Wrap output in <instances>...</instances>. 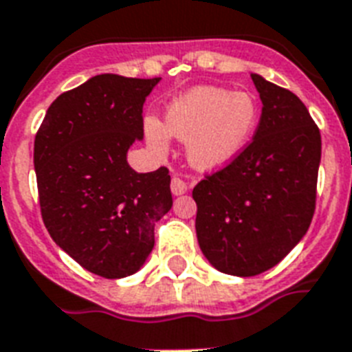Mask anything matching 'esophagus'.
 Here are the masks:
<instances>
[{"instance_id":"34e87169","label":"esophagus","mask_w":352,"mask_h":352,"mask_svg":"<svg viewBox=\"0 0 352 352\" xmlns=\"http://www.w3.org/2000/svg\"><path fill=\"white\" fill-rule=\"evenodd\" d=\"M187 184H185V179H182L179 176H173L170 179V190H173L174 196H179V194H185L187 192Z\"/></svg>"}]
</instances>
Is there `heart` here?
<instances>
[{
    "label": "heart",
    "instance_id": "b5f03b06",
    "mask_svg": "<svg viewBox=\"0 0 352 352\" xmlns=\"http://www.w3.org/2000/svg\"><path fill=\"white\" fill-rule=\"evenodd\" d=\"M260 105L249 92L223 87H196L170 103L163 127L148 118V143L163 153L167 134L187 143L190 162L201 170L227 165L247 147L258 125Z\"/></svg>",
    "mask_w": 352,
    "mask_h": 352
}]
</instances>
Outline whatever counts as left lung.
Listing matches in <instances>:
<instances>
[{"label": "left lung", "instance_id": "obj_1", "mask_svg": "<svg viewBox=\"0 0 352 352\" xmlns=\"http://www.w3.org/2000/svg\"><path fill=\"white\" fill-rule=\"evenodd\" d=\"M260 92L252 142L192 190L205 258L225 274L256 276L285 258L316 209L320 129L291 91L251 74Z\"/></svg>", "mask_w": 352, "mask_h": 352}]
</instances>
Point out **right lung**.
<instances>
[{
  "label": "right lung",
  "mask_w": 352,
  "mask_h": 352,
  "mask_svg": "<svg viewBox=\"0 0 352 352\" xmlns=\"http://www.w3.org/2000/svg\"><path fill=\"white\" fill-rule=\"evenodd\" d=\"M158 81L94 76L52 101L34 140L45 227L83 269L109 280L145 263L154 225L173 207L167 167L140 174L127 163Z\"/></svg>",
  "instance_id": "obj_1"
}]
</instances>
